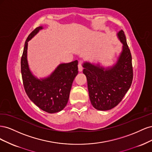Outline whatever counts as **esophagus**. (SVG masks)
<instances>
[{"label":"esophagus","instance_id":"34e87169","mask_svg":"<svg viewBox=\"0 0 152 152\" xmlns=\"http://www.w3.org/2000/svg\"><path fill=\"white\" fill-rule=\"evenodd\" d=\"M78 68H79V72H82V70H83V66H82V64L80 63H79V65H78Z\"/></svg>","mask_w":152,"mask_h":152}]
</instances>
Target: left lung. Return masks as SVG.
<instances>
[{"mask_svg":"<svg viewBox=\"0 0 152 152\" xmlns=\"http://www.w3.org/2000/svg\"><path fill=\"white\" fill-rule=\"evenodd\" d=\"M117 35L122 44V49L115 64L107 68L87 61L83 64L91 104L96 110L102 111L116 107L132 81V56L126 35L122 30Z\"/></svg>","mask_w":152,"mask_h":152,"instance_id":"8db88e82","label":"left lung"}]
</instances>
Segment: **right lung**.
Listing matches in <instances>:
<instances>
[{
	"mask_svg": "<svg viewBox=\"0 0 152 152\" xmlns=\"http://www.w3.org/2000/svg\"><path fill=\"white\" fill-rule=\"evenodd\" d=\"M43 28L42 26L37 27L27 37L21 59V72L30 99L43 111L54 113L61 111L68 103L73 81L78 74V61L59 64L51 74L42 79L34 75L27 59L28 42Z\"/></svg>",
	"mask_w": 152,
	"mask_h": 152,
	"instance_id": "add662e5",
	"label": "right lung"
}]
</instances>
